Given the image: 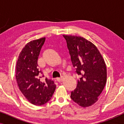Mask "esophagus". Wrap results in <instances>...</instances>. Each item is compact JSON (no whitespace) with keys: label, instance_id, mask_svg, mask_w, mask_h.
Masks as SVG:
<instances>
[{"label":"esophagus","instance_id":"obj_1","mask_svg":"<svg viewBox=\"0 0 124 124\" xmlns=\"http://www.w3.org/2000/svg\"><path fill=\"white\" fill-rule=\"evenodd\" d=\"M62 80H63V77H62V76L60 77L57 78V81H58V82H62Z\"/></svg>","mask_w":124,"mask_h":124}]
</instances>
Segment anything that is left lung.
<instances>
[{
  "mask_svg": "<svg viewBox=\"0 0 124 124\" xmlns=\"http://www.w3.org/2000/svg\"><path fill=\"white\" fill-rule=\"evenodd\" d=\"M76 72L81 78L77 87L71 92V99L86 108L98 100L107 81V68L102 56L96 47L85 38L63 35Z\"/></svg>",
  "mask_w": 124,
  "mask_h": 124,
  "instance_id": "1",
  "label": "left lung"
}]
</instances>
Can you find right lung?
Instances as JSON below:
<instances>
[{"label":"right lung","instance_id":"right-lung-1","mask_svg":"<svg viewBox=\"0 0 124 124\" xmlns=\"http://www.w3.org/2000/svg\"><path fill=\"white\" fill-rule=\"evenodd\" d=\"M46 38L31 40L20 52L16 66L18 87L27 100L35 106H41L52 98L56 89L54 81L47 78L38 68L39 55Z\"/></svg>","mask_w":124,"mask_h":124}]
</instances>
